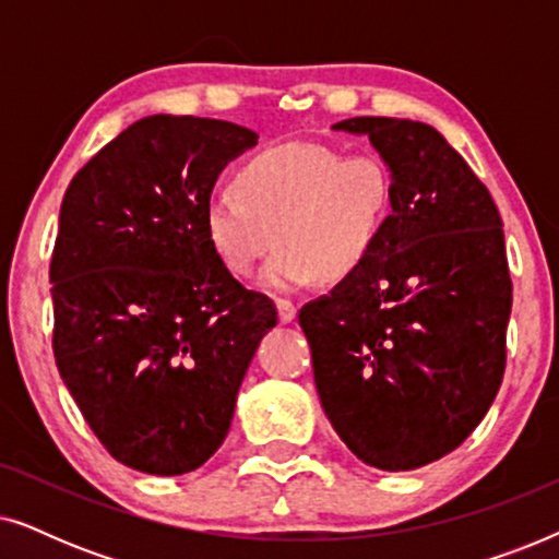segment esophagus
Here are the masks:
<instances>
[{"label":"esophagus","mask_w":559,"mask_h":559,"mask_svg":"<svg viewBox=\"0 0 559 559\" xmlns=\"http://www.w3.org/2000/svg\"><path fill=\"white\" fill-rule=\"evenodd\" d=\"M277 316H280V323H293L297 318V308L289 300H277Z\"/></svg>","instance_id":"obj_1"}]
</instances>
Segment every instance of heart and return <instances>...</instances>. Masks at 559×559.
Returning <instances> with one entry per match:
<instances>
[{"instance_id": "b5f03b06", "label": "heart", "mask_w": 559, "mask_h": 559, "mask_svg": "<svg viewBox=\"0 0 559 559\" xmlns=\"http://www.w3.org/2000/svg\"><path fill=\"white\" fill-rule=\"evenodd\" d=\"M234 193L205 203V241L234 277H249L277 241L259 280L266 293L354 277L377 251L394 201L379 157H343L316 142L257 152L236 170Z\"/></svg>"}]
</instances>
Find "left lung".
I'll return each instance as SVG.
<instances>
[{
  "label": "left lung",
  "instance_id": "8db88e82",
  "mask_svg": "<svg viewBox=\"0 0 559 559\" xmlns=\"http://www.w3.org/2000/svg\"><path fill=\"white\" fill-rule=\"evenodd\" d=\"M366 134L392 175L384 236L354 277L300 310L320 404L350 453L415 471L453 453L496 400L511 277L488 188L438 129L392 117Z\"/></svg>",
  "mask_w": 559,
  "mask_h": 559
}]
</instances>
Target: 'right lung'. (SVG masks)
<instances>
[{"label": "right lung", "instance_id": "1", "mask_svg": "<svg viewBox=\"0 0 559 559\" xmlns=\"http://www.w3.org/2000/svg\"><path fill=\"white\" fill-rule=\"evenodd\" d=\"M257 132L155 114L75 173L50 262L52 354L102 445L129 468L182 476L226 440L270 297L228 274L203 234L224 167Z\"/></svg>", "mask_w": 559, "mask_h": 559}]
</instances>
